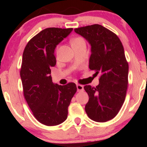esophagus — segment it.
I'll return each instance as SVG.
<instances>
[{
	"label": "esophagus",
	"mask_w": 147,
	"mask_h": 147,
	"mask_svg": "<svg viewBox=\"0 0 147 147\" xmlns=\"http://www.w3.org/2000/svg\"><path fill=\"white\" fill-rule=\"evenodd\" d=\"M77 91L79 92V91H83L84 90V86L81 85V84H77Z\"/></svg>",
	"instance_id": "obj_1"
}]
</instances>
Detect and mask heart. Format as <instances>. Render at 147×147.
Here are the masks:
<instances>
[{
    "mask_svg": "<svg viewBox=\"0 0 147 147\" xmlns=\"http://www.w3.org/2000/svg\"><path fill=\"white\" fill-rule=\"evenodd\" d=\"M82 41H84V40L82 38H81V37H75V38H72V39L71 44H72V45L77 44V43H79V42H81Z\"/></svg>",
    "mask_w": 147,
    "mask_h": 147,
    "instance_id": "obj_1",
    "label": "heart"
}]
</instances>
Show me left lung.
Masks as SVG:
<instances>
[{
	"label": "left lung",
	"instance_id": "1",
	"mask_svg": "<svg viewBox=\"0 0 147 147\" xmlns=\"http://www.w3.org/2000/svg\"><path fill=\"white\" fill-rule=\"evenodd\" d=\"M75 32L91 45L89 68L100 73L98 86H84L89 97L86 113L95 122H107L120 110L128 88L129 63L122 43L115 34L101 25L75 28Z\"/></svg>",
	"mask_w": 147,
	"mask_h": 147
}]
</instances>
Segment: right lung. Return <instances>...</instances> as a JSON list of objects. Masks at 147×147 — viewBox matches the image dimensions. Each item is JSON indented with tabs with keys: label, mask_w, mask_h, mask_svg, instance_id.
I'll return each instance as SVG.
<instances>
[{
	"label": "right lung",
	"mask_w": 147,
	"mask_h": 147,
	"mask_svg": "<svg viewBox=\"0 0 147 147\" xmlns=\"http://www.w3.org/2000/svg\"><path fill=\"white\" fill-rule=\"evenodd\" d=\"M72 28H49L27 43L23 53L20 75L23 95L33 115L41 124L56 126L68 117V108L77 92L75 83H52L51 67L56 65L55 49Z\"/></svg>",
	"instance_id": "right-lung-1"
}]
</instances>
